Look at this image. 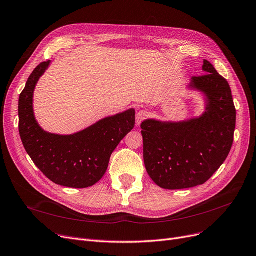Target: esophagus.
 <instances>
[{"label": "esophagus", "mask_w": 256, "mask_h": 256, "mask_svg": "<svg viewBox=\"0 0 256 256\" xmlns=\"http://www.w3.org/2000/svg\"><path fill=\"white\" fill-rule=\"evenodd\" d=\"M148 116H149V114H148L147 110H140V112H138V114H136V122H138V125H140V122L142 120H145Z\"/></svg>", "instance_id": "obj_1"}]
</instances>
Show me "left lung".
<instances>
[{
    "label": "left lung",
    "mask_w": 256,
    "mask_h": 256,
    "mask_svg": "<svg viewBox=\"0 0 256 256\" xmlns=\"http://www.w3.org/2000/svg\"><path fill=\"white\" fill-rule=\"evenodd\" d=\"M202 70L205 74L193 76L191 86L208 98L205 114L184 122L147 120L140 125L145 167L160 188L176 190L202 185L231 150L236 122L231 88L206 60Z\"/></svg>",
    "instance_id": "left-lung-1"
}]
</instances>
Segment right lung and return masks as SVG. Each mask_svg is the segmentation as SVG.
<instances>
[{
	"mask_svg": "<svg viewBox=\"0 0 256 256\" xmlns=\"http://www.w3.org/2000/svg\"><path fill=\"white\" fill-rule=\"evenodd\" d=\"M50 60L30 74L18 98V131L25 150L51 182L70 188L94 186L104 176L112 152L134 129V109L98 122L78 134L58 136L38 126L32 108L34 90Z\"/></svg>",
	"mask_w": 256,
	"mask_h": 256,
	"instance_id": "add662e5",
	"label": "right lung"
}]
</instances>
